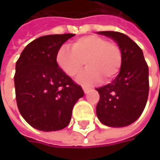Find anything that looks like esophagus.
<instances>
[{
    "label": "esophagus",
    "mask_w": 160,
    "mask_h": 160,
    "mask_svg": "<svg viewBox=\"0 0 160 160\" xmlns=\"http://www.w3.org/2000/svg\"><path fill=\"white\" fill-rule=\"evenodd\" d=\"M82 89H83V91H84V92H85V93H87V92H89V88H88V87H86V86H82Z\"/></svg>",
    "instance_id": "34e87169"
}]
</instances>
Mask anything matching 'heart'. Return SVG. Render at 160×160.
<instances>
[{
  "instance_id": "heart-1",
  "label": "heart",
  "mask_w": 160,
  "mask_h": 160,
  "mask_svg": "<svg viewBox=\"0 0 160 160\" xmlns=\"http://www.w3.org/2000/svg\"><path fill=\"white\" fill-rule=\"evenodd\" d=\"M70 47H60L55 61L70 78L79 75L85 62L88 68L78 79L81 83L94 84L103 78L111 80L120 71L122 52L119 45L113 41L98 35H88L74 41Z\"/></svg>"
}]
</instances>
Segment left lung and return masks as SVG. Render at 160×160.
Returning <instances> with one entry per match:
<instances>
[{"label":"left lung","instance_id":"left-lung-1","mask_svg":"<svg viewBox=\"0 0 160 160\" xmlns=\"http://www.w3.org/2000/svg\"><path fill=\"white\" fill-rule=\"evenodd\" d=\"M118 42L122 66L111 83L100 88L96 106L99 120L110 127H124L134 122L144 111L149 92L148 66L143 51L127 35L118 31H99Z\"/></svg>","mask_w":160,"mask_h":160}]
</instances>
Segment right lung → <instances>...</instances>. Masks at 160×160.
<instances>
[{
  "instance_id": "obj_1",
  "label": "right lung",
  "mask_w": 160,
  "mask_h": 160,
  "mask_svg": "<svg viewBox=\"0 0 160 160\" xmlns=\"http://www.w3.org/2000/svg\"><path fill=\"white\" fill-rule=\"evenodd\" d=\"M74 34L40 37L21 52L15 74L18 110L33 128L52 132L67 127L72 109L84 92L57 66V51Z\"/></svg>"
}]
</instances>
